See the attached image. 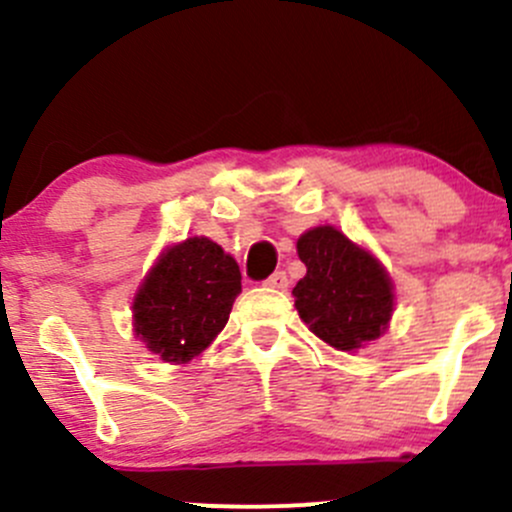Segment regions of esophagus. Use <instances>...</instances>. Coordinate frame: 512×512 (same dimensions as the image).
<instances>
[{
	"instance_id": "34e87169",
	"label": "esophagus",
	"mask_w": 512,
	"mask_h": 512,
	"mask_svg": "<svg viewBox=\"0 0 512 512\" xmlns=\"http://www.w3.org/2000/svg\"><path fill=\"white\" fill-rule=\"evenodd\" d=\"M265 285H267V287H272V289H287L289 282H287V275H285V272H275V275L267 277Z\"/></svg>"
}]
</instances>
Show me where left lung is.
<instances>
[{"label":"left lung","instance_id":"left-lung-1","mask_svg":"<svg viewBox=\"0 0 512 512\" xmlns=\"http://www.w3.org/2000/svg\"><path fill=\"white\" fill-rule=\"evenodd\" d=\"M297 255L307 275L292 289L309 332L339 352H356L389 329L394 282L386 267L334 225L299 235Z\"/></svg>","mask_w":512,"mask_h":512}]
</instances>
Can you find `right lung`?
Returning <instances> with one entry per match:
<instances>
[{"label":"right lung","instance_id":"1","mask_svg":"<svg viewBox=\"0 0 512 512\" xmlns=\"http://www.w3.org/2000/svg\"><path fill=\"white\" fill-rule=\"evenodd\" d=\"M240 280L235 257L210 237L168 245L133 297V332L168 364H188L225 329Z\"/></svg>","mask_w":512,"mask_h":512}]
</instances>
